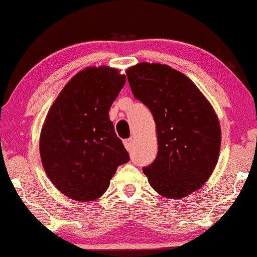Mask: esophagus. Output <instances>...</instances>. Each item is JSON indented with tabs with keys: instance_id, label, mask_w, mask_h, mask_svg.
Listing matches in <instances>:
<instances>
[{
	"instance_id": "esophagus-1",
	"label": "esophagus",
	"mask_w": 257,
	"mask_h": 257,
	"mask_svg": "<svg viewBox=\"0 0 257 257\" xmlns=\"http://www.w3.org/2000/svg\"><path fill=\"white\" fill-rule=\"evenodd\" d=\"M123 144H124V147L126 148V151H132L133 148V144H134V140L133 139H126V140L123 141Z\"/></svg>"
}]
</instances>
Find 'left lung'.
I'll return each mask as SVG.
<instances>
[{
  "label": "left lung",
  "mask_w": 257,
  "mask_h": 257,
  "mask_svg": "<svg viewBox=\"0 0 257 257\" xmlns=\"http://www.w3.org/2000/svg\"><path fill=\"white\" fill-rule=\"evenodd\" d=\"M126 76L157 126L158 154L142 169L151 187L168 199L199 190L220 152V124L212 105L188 76L168 64L141 62L128 68Z\"/></svg>",
  "instance_id": "obj_1"
}]
</instances>
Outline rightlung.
I'll use <instances>...</instances> for the list:
<instances>
[{
	"label": "right lung",
	"instance_id": "obj_1",
	"mask_svg": "<svg viewBox=\"0 0 257 257\" xmlns=\"http://www.w3.org/2000/svg\"><path fill=\"white\" fill-rule=\"evenodd\" d=\"M124 83L125 75L115 68H85L64 86L46 115L39 140L43 168L70 199L97 200L117 168L129 162L109 117Z\"/></svg>",
	"mask_w": 257,
	"mask_h": 257
}]
</instances>
